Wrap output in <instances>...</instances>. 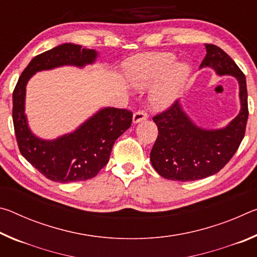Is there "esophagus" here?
<instances>
[{
	"label": "esophagus",
	"instance_id": "1",
	"mask_svg": "<svg viewBox=\"0 0 257 257\" xmlns=\"http://www.w3.org/2000/svg\"><path fill=\"white\" fill-rule=\"evenodd\" d=\"M147 116H149V115H147V113L145 111H143V110L134 113V118H133L134 123L142 122V121H144V120L147 119Z\"/></svg>",
	"mask_w": 257,
	"mask_h": 257
}]
</instances>
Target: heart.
<instances>
[{
  "label": "heart",
  "instance_id": "1",
  "mask_svg": "<svg viewBox=\"0 0 257 257\" xmlns=\"http://www.w3.org/2000/svg\"><path fill=\"white\" fill-rule=\"evenodd\" d=\"M176 62V56L170 53H152L138 55L125 64L129 80L138 88H147L164 78L152 95V103L156 108L170 106L179 96L189 75V68L185 63Z\"/></svg>",
  "mask_w": 257,
  "mask_h": 257
}]
</instances>
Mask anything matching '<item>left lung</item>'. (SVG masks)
Wrapping results in <instances>:
<instances>
[{"instance_id": "left-lung-1", "label": "left lung", "mask_w": 257, "mask_h": 257, "mask_svg": "<svg viewBox=\"0 0 257 257\" xmlns=\"http://www.w3.org/2000/svg\"><path fill=\"white\" fill-rule=\"evenodd\" d=\"M206 55L201 68H212L219 76L230 75L238 80L240 111L227 127L204 129L195 124L179 101L156 114L153 121L159 135L151 151L155 171L165 179L194 181L215 175L233 154L245 136L248 119L246 78L223 50L205 44Z\"/></svg>"}]
</instances>
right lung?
Segmentation results:
<instances>
[{
	"label": "right lung",
	"instance_id": "obj_1",
	"mask_svg": "<svg viewBox=\"0 0 257 257\" xmlns=\"http://www.w3.org/2000/svg\"><path fill=\"white\" fill-rule=\"evenodd\" d=\"M97 52L66 43L35 56L21 73L14 90L15 134L20 153L47 179L61 184L92 179L110 159L114 142L133 122V112L104 107L75 132L52 141L38 138L28 127L25 114L26 86L35 73L62 66L82 68L92 64Z\"/></svg>",
	"mask_w": 257,
	"mask_h": 257
}]
</instances>
